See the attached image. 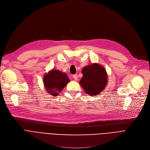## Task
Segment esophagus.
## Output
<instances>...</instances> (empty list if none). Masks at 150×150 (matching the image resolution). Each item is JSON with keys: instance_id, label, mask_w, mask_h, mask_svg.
Wrapping results in <instances>:
<instances>
[{"instance_id": "34e87169", "label": "esophagus", "mask_w": 150, "mask_h": 150, "mask_svg": "<svg viewBox=\"0 0 150 150\" xmlns=\"http://www.w3.org/2000/svg\"><path fill=\"white\" fill-rule=\"evenodd\" d=\"M73 78H74V80H78V75H77L76 74H74V75H73Z\"/></svg>"}]
</instances>
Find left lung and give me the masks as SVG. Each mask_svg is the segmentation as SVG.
<instances>
[{
	"mask_svg": "<svg viewBox=\"0 0 150 150\" xmlns=\"http://www.w3.org/2000/svg\"><path fill=\"white\" fill-rule=\"evenodd\" d=\"M83 77L80 84L90 96H97L106 87L108 76L105 68L98 64H92L82 69Z\"/></svg>",
	"mask_w": 150,
	"mask_h": 150,
	"instance_id": "left-lung-1",
	"label": "left lung"
}]
</instances>
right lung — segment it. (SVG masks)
Instances as JSON below:
<instances>
[{"label":"right lung","mask_w":150,"mask_h":150,"mask_svg":"<svg viewBox=\"0 0 150 150\" xmlns=\"http://www.w3.org/2000/svg\"><path fill=\"white\" fill-rule=\"evenodd\" d=\"M70 81L65 73L53 69L44 76V84L45 89L53 96H58L59 92Z\"/></svg>","instance_id":"right-lung-1"}]
</instances>
